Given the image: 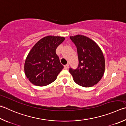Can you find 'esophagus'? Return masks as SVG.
I'll use <instances>...</instances> for the list:
<instances>
[{
    "instance_id": "esophagus-1",
    "label": "esophagus",
    "mask_w": 126,
    "mask_h": 126,
    "mask_svg": "<svg viewBox=\"0 0 126 126\" xmlns=\"http://www.w3.org/2000/svg\"><path fill=\"white\" fill-rule=\"evenodd\" d=\"M69 64H67L64 65V69H68V68H69Z\"/></svg>"
}]
</instances>
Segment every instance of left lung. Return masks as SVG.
Wrapping results in <instances>:
<instances>
[{
	"instance_id": "left-lung-1",
	"label": "left lung",
	"mask_w": 126,
	"mask_h": 126,
	"mask_svg": "<svg viewBox=\"0 0 126 126\" xmlns=\"http://www.w3.org/2000/svg\"><path fill=\"white\" fill-rule=\"evenodd\" d=\"M70 38L76 46L79 59L77 69H69L73 80L85 88L95 85L105 73V58L101 48L94 41L85 36L77 35Z\"/></svg>"
}]
</instances>
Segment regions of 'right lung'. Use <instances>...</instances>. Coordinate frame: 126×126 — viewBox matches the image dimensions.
<instances>
[{
  "label": "right lung",
  "mask_w": 126,
  "mask_h": 126,
  "mask_svg": "<svg viewBox=\"0 0 126 126\" xmlns=\"http://www.w3.org/2000/svg\"><path fill=\"white\" fill-rule=\"evenodd\" d=\"M64 40L61 36H46L29 52L25 62L24 71L27 78L33 85L46 86L57 79L63 65L56 51Z\"/></svg>",
  "instance_id": "add662e5"
}]
</instances>
